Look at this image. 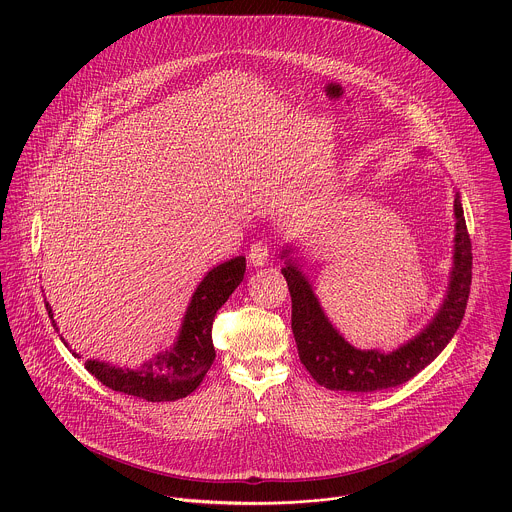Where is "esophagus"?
<instances>
[{
	"label": "esophagus",
	"instance_id": "1",
	"mask_svg": "<svg viewBox=\"0 0 512 512\" xmlns=\"http://www.w3.org/2000/svg\"><path fill=\"white\" fill-rule=\"evenodd\" d=\"M269 261V247L263 241H257L249 249V263L255 267H263Z\"/></svg>",
	"mask_w": 512,
	"mask_h": 512
}]
</instances>
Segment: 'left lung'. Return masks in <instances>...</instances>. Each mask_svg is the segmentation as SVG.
I'll return each mask as SVG.
<instances>
[{
  "label": "left lung",
  "mask_w": 512,
  "mask_h": 512,
  "mask_svg": "<svg viewBox=\"0 0 512 512\" xmlns=\"http://www.w3.org/2000/svg\"><path fill=\"white\" fill-rule=\"evenodd\" d=\"M455 219V255L447 297L435 319L393 353L361 351L345 341L323 313L309 279L289 257L291 249H283L281 257L287 263L281 273L291 293V329L299 359L321 387L349 393H375L399 387L421 373L449 345L465 317L473 279L471 237L459 193L455 195Z\"/></svg>",
  "instance_id": "8db88e82"
}]
</instances>
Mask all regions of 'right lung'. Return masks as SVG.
I'll return each mask as SVG.
<instances>
[{"instance_id": "add662e5", "label": "right lung", "mask_w": 512, "mask_h": 512, "mask_svg": "<svg viewBox=\"0 0 512 512\" xmlns=\"http://www.w3.org/2000/svg\"><path fill=\"white\" fill-rule=\"evenodd\" d=\"M243 275V255L213 267L191 297L175 345L145 361L141 369L111 367L103 361H87L85 369L105 387L151 403L177 401L191 395L215 361L211 339L213 319L239 287ZM45 309L51 325L57 329L49 303H45Z\"/></svg>"}]
</instances>
